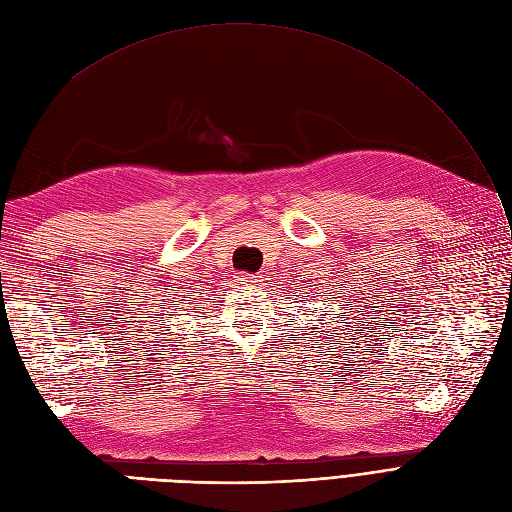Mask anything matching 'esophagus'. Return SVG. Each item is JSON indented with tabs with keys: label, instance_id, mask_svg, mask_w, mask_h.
Returning <instances> with one entry per match:
<instances>
[{
	"label": "esophagus",
	"instance_id": "34e87169",
	"mask_svg": "<svg viewBox=\"0 0 512 512\" xmlns=\"http://www.w3.org/2000/svg\"><path fill=\"white\" fill-rule=\"evenodd\" d=\"M237 281L239 284H248V286H262V277L256 273H239Z\"/></svg>",
	"mask_w": 512,
	"mask_h": 512
}]
</instances>
